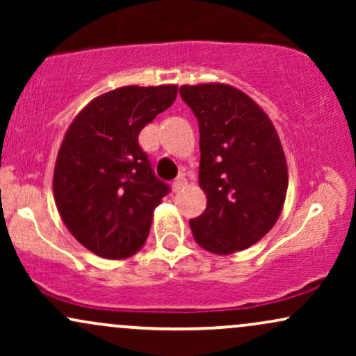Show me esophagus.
Returning a JSON list of instances; mask_svg holds the SVG:
<instances>
[{"mask_svg":"<svg viewBox=\"0 0 356 356\" xmlns=\"http://www.w3.org/2000/svg\"><path fill=\"white\" fill-rule=\"evenodd\" d=\"M186 184H187V179L184 177V175H179V177L175 179L174 184H172V191H174V192L182 191L184 187H186Z\"/></svg>","mask_w":356,"mask_h":356,"instance_id":"esophagus-1","label":"esophagus"}]
</instances>
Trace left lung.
<instances>
[{"label": "left lung", "mask_w": 356, "mask_h": 356, "mask_svg": "<svg viewBox=\"0 0 356 356\" xmlns=\"http://www.w3.org/2000/svg\"><path fill=\"white\" fill-rule=\"evenodd\" d=\"M199 122V186L206 211L191 219L195 243L232 254L263 239L283 211L288 165L280 137L251 97L226 83L182 85Z\"/></svg>", "instance_id": "obj_1"}]
</instances>
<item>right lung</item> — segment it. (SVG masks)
Instances as JSON below:
<instances>
[{
  "label": "right lung",
  "instance_id": "obj_1",
  "mask_svg": "<svg viewBox=\"0 0 356 356\" xmlns=\"http://www.w3.org/2000/svg\"><path fill=\"white\" fill-rule=\"evenodd\" d=\"M175 97L177 85L110 90L68 127L56 155L53 195L65 226L93 254L125 259L144 246L169 186L155 177L138 134Z\"/></svg>",
  "mask_w": 356,
  "mask_h": 356
}]
</instances>
